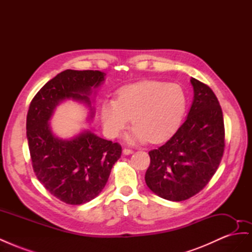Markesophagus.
<instances>
[{"instance_id": "1", "label": "esophagus", "mask_w": 252, "mask_h": 252, "mask_svg": "<svg viewBox=\"0 0 252 252\" xmlns=\"http://www.w3.org/2000/svg\"><path fill=\"white\" fill-rule=\"evenodd\" d=\"M123 152H124V155H131V154H133V150L130 148H124Z\"/></svg>"}]
</instances>
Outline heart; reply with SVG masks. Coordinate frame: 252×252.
Here are the masks:
<instances>
[{"instance_id": "b5f03b06", "label": "heart", "mask_w": 252, "mask_h": 252, "mask_svg": "<svg viewBox=\"0 0 252 252\" xmlns=\"http://www.w3.org/2000/svg\"><path fill=\"white\" fill-rule=\"evenodd\" d=\"M187 97L175 83L144 81L120 89L118 98L102 104L104 129L118 138L130 123L134 124L130 142L162 143L177 132L185 116Z\"/></svg>"}]
</instances>
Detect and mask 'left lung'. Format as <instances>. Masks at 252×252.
<instances>
[{
    "label": "left lung",
    "mask_w": 252,
    "mask_h": 252,
    "mask_svg": "<svg viewBox=\"0 0 252 252\" xmlns=\"http://www.w3.org/2000/svg\"><path fill=\"white\" fill-rule=\"evenodd\" d=\"M194 98L186 121L162 146L150 150L145 182L165 200L185 201L215 175L225 149L222 108L211 88L192 78Z\"/></svg>",
    "instance_id": "8db88e82"
}]
</instances>
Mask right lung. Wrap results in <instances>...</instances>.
Wrapping results in <instances>:
<instances>
[{"label":"right lung","mask_w":252,"mask_h":252,"mask_svg":"<svg viewBox=\"0 0 252 252\" xmlns=\"http://www.w3.org/2000/svg\"><path fill=\"white\" fill-rule=\"evenodd\" d=\"M103 80L98 70L67 69L45 84L29 105L26 133L33 171L50 194L66 204L81 205L98 195L122 147L88 131L70 141L60 140L52 134L48 120L65 98L89 105L91 87Z\"/></svg>","instance_id":"right-lung-1"}]
</instances>
